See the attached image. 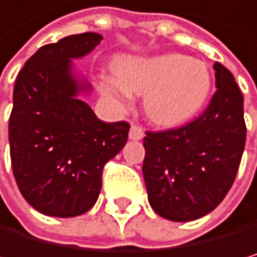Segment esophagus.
Masks as SVG:
<instances>
[{"mask_svg": "<svg viewBox=\"0 0 257 257\" xmlns=\"http://www.w3.org/2000/svg\"><path fill=\"white\" fill-rule=\"evenodd\" d=\"M143 136H145V131H143V127L140 126V124H133L131 126V130H130V139L131 140H140V139H143Z\"/></svg>", "mask_w": 257, "mask_h": 257, "instance_id": "34e87169", "label": "esophagus"}]
</instances>
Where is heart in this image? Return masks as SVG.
<instances>
[{"instance_id": "b5f03b06", "label": "heart", "mask_w": 257, "mask_h": 257, "mask_svg": "<svg viewBox=\"0 0 257 257\" xmlns=\"http://www.w3.org/2000/svg\"><path fill=\"white\" fill-rule=\"evenodd\" d=\"M117 75L120 81L103 80V94L126 104L131 98L130 92L142 95L148 92L146 115L165 127L193 118L211 91V75L206 64L180 54L123 60L117 66Z\"/></svg>"}]
</instances>
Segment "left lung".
I'll return each instance as SVG.
<instances>
[{"label": "left lung", "instance_id": "1", "mask_svg": "<svg viewBox=\"0 0 257 257\" xmlns=\"http://www.w3.org/2000/svg\"><path fill=\"white\" fill-rule=\"evenodd\" d=\"M210 104L193 121L146 131L143 177L153 210L174 222L213 211L236 179L245 148L243 97L233 74L214 63Z\"/></svg>", "mask_w": 257, "mask_h": 257}]
</instances>
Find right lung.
<instances>
[{
	"label": "right lung",
	"mask_w": 257,
	"mask_h": 257,
	"mask_svg": "<svg viewBox=\"0 0 257 257\" xmlns=\"http://www.w3.org/2000/svg\"><path fill=\"white\" fill-rule=\"evenodd\" d=\"M101 35L86 32L46 44L20 71L9 118L12 171L23 197L46 216L89 211L101 173L127 140L130 123H104L77 94L71 58L89 54Z\"/></svg>",
	"instance_id": "add662e5"
}]
</instances>
